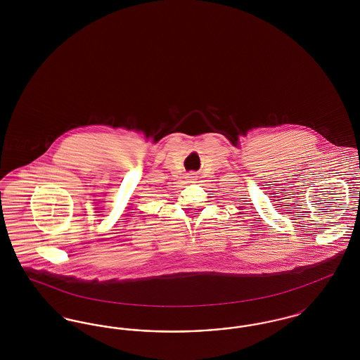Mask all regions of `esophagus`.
<instances>
[{"instance_id": "obj_1", "label": "esophagus", "mask_w": 360, "mask_h": 360, "mask_svg": "<svg viewBox=\"0 0 360 360\" xmlns=\"http://www.w3.org/2000/svg\"><path fill=\"white\" fill-rule=\"evenodd\" d=\"M188 178H193V176H188Z\"/></svg>"}]
</instances>
